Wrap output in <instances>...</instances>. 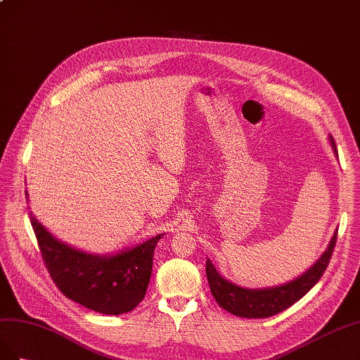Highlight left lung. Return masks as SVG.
<instances>
[{
  "instance_id": "8db88e82",
  "label": "left lung",
  "mask_w": 360,
  "mask_h": 360,
  "mask_svg": "<svg viewBox=\"0 0 360 360\" xmlns=\"http://www.w3.org/2000/svg\"><path fill=\"white\" fill-rule=\"evenodd\" d=\"M332 145L336 153L333 139H332ZM336 238H338V231L335 232L327 250L309 270L297 277V279L281 286H274V288H265V290L241 288V286H237L223 279V277L215 271L214 265L208 259L207 277H208V283L215 302H217L223 309L243 318H266L288 309L290 306H292L295 302H299L302 297L321 279V276L324 274L333 255Z\"/></svg>"
}]
</instances>
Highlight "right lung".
Wrapping results in <instances>:
<instances>
[{
	"label": "right lung",
	"instance_id": "add662e5",
	"mask_svg": "<svg viewBox=\"0 0 360 360\" xmlns=\"http://www.w3.org/2000/svg\"><path fill=\"white\" fill-rule=\"evenodd\" d=\"M51 279L68 299L99 314H127L145 299L162 235L115 256L87 255L57 241L30 215Z\"/></svg>",
	"mask_w": 360,
	"mask_h": 360
}]
</instances>
